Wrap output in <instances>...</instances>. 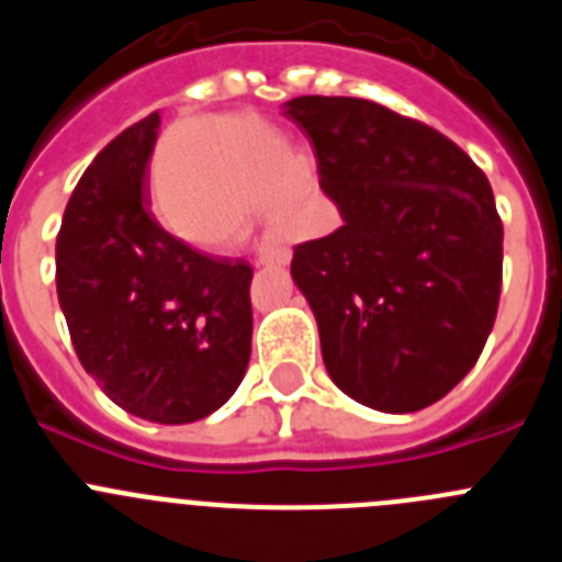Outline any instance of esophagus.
Segmentation results:
<instances>
[{
    "label": "esophagus",
    "mask_w": 562,
    "mask_h": 562,
    "mask_svg": "<svg viewBox=\"0 0 562 562\" xmlns=\"http://www.w3.org/2000/svg\"><path fill=\"white\" fill-rule=\"evenodd\" d=\"M290 258H292V252L286 250V247H261V250H258V265H278V267H286L290 265Z\"/></svg>",
    "instance_id": "34e87169"
}]
</instances>
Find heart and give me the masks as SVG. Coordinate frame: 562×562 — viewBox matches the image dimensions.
<instances>
[{"label": "heart", "mask_w": 562, "mask_h": 562, "mask_svg": "<svg viewBox=\"0 0 562 562\" xmlns=\"http://www.w3.org/2000/svg\"><path fill=\"white\" fill-rule=\"evenodd\" d=\"M258 202L278 231L315 216L276 128L256 117H205L173 128L157 162V207L168 231L196 247H222L250 225Z\"/></svg>", "instance_id": "heart-1"}]
</instances>
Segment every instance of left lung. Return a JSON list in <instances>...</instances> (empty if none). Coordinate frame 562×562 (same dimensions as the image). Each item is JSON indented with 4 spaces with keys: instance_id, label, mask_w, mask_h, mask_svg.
I'll use <instances>...</instances> for the list:
<instances>
[{
    "instance_id": "1",
    "label": "left lung",
    "mask_w": 562,
    "mask_h": 562,
    "mask_svg": "<svg viewBox=\"0 0 562 562\" xmlns=\"http://www.w3.org/2000/svg\"><path fill=\"white\" fill-rule=\"evenodd\" d=\"M284 114L310 137L342 220L292 256L326 371L366 408H428L493 331L504 265L493 188L445 134L374 101L304 95Z\"/></svg>"
}]
</instances>
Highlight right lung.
<instances>
[{"mask_svg": "<svg viewBox=\"0 0 562 562\" xmlns=\"http://www.w3.org/2000/svg\"><path fill=\"white\" fill-rule=\"evenodd\" d=\"M160 112L83 171L56 238L58 304L76 355L128 414L186 425L220 411L250 362L252 267L154 222L146 173Z\"/></svg>", "mask_w": 562, "mask_h": 562, "instance_id": "right-lung-1", "label": "right lung"}]
</instances>
